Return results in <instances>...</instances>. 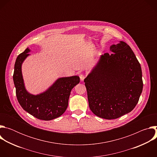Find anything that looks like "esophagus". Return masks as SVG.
Returning a JSON list of instances; mask_svg holds the SVG:
<instances>
[{"label": "esophagus", "mask_w": 157, "mask_h": 157, "mask_svg": "<svg viewBox=\"0 0 157 157\" xmlns=\"http://www.w3.org/2000/svg\"><path fill=\"white\" fill-rule=\"evenodd\" d=\"M79 78H80L81 81H83L84 79H85V75L84 74H81L79 75Z\"/></svg>", "instance_id": "1"}]
</instances>
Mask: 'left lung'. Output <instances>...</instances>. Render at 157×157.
I'll list each match as a JSON object with an SVG mask.
<instances>
[{"label":"left lung","instance_id":"obj_1","mask_svg":"<svg viewBox=\"0 0 157 157\" xmlns=\"http://www.w3.org/2000/svg\"><path fill=\"white\" fill-rule=\"evenodd\" d=\"M111 55H101L84 79L89 106L97 116L117 119L131 112L143 89L140 64L124 41L110 47Z\"/></svg>","mask_w":157,"mask_h":157}]
</instances>
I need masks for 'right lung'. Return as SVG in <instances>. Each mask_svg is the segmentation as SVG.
<instances>
[{
  "mask_svg": "<svg viewBox=\"0 0 157 157\" xmlns=\"http://www.w3.org/2000/svg\"><path fill=\"white\" fill-rule=\"evenodd\" d=\"M28 48L17 58L13 79L16 89L17 100L25 111L35 117L50 121L61 116L68 105L72 89L79 81V77L73 76L58 78L48 89L42 93L33 95L25 89L21 73V64L30 55Z\"/></svg>",
  "mask_w": 157,
  "mask_h": 157,
  "instance_id": "add662e5",
  "label": "right lung"
}]
</instances>
